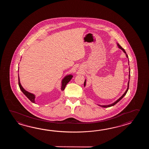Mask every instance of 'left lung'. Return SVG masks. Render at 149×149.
<instances>
[{
	"mask_svg": "<svg viewBox=\"0 0 149 149\" xmlns=\"http://www.w3.org/2000/svg\"><path fill=\"white\" fill-rule=\"evenodd\" d=\"M118 46L119 47V48H120L121 49H122L123 52H124V53L126 54V57L127 58H128V55H127V54H126V52H125V49H124L119 44H117ZM129 60V59H128ZM129 64V63H128ZM129 72H130V74H129V81H128V87H127V89L126 91V92H125V93H124L123 95H122L121 96L120 98H119L118 100H117V101L116 102H114L113 103H112V104H111L107 105H98L99 106H100V107H103V108H108V107H112V106H113L114 105L116 104H117L118 102L119 101H120L122 99V98H123L124 97V96L126 94L127 92L128 91V89H129V84H130V69H129ZM86 85V80H85V82H84V86Z\"/></svg>",
	"mask_w": 149,
	"mask_h": 149,
	"instance_id": "obj_1",
	"label": "left lung"
}]
</instances>
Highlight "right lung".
I'll return each mask as SVG.
<instances>
[{"mask_svg": "<svg viewBox=\"0 0 149 149\" xmlns=\"http://www.w3.org/2000/svg\"><path fill=\"white\" fill-rule=\"evenodd\" d=\"M18 77H19V88L21 90V91L23 92V93L32 103H35V95H33V94L30 93H29V92L26 91L25 89L23 88V87L21 86V83H20V81H19V76ZM72 77H73L72 75L70 74V75L65 76V77L63 79L62 81V86H61V90H62V91H64V89H65V86L67 85V84L70 81V80H71V79H72Z\"/></svg>", "mask_w": 149, "mask_h": 149, "instance_id": "obj_1", "label": "right lung"}]
</instances>
